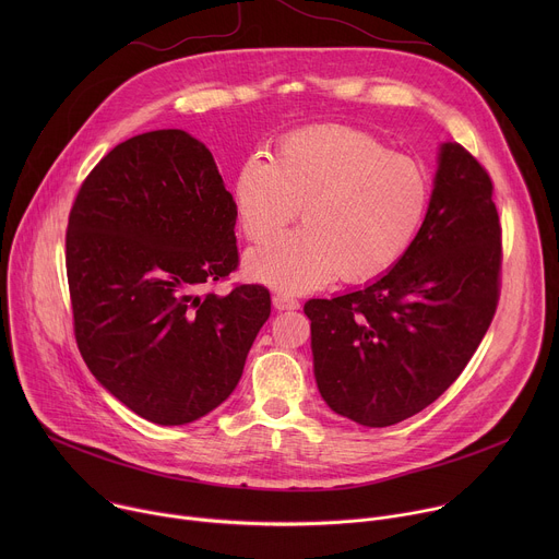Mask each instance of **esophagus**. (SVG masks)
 Wrapping results in <instances>:
<instances>
[{"label": "esophagus", "mask_w": 559, "mask_h": 559, "mask_svg": "<svg viewBox=\"0 0 559 559\" xmlns=\"http://www.w3.org/2000/svg\"><path fill=\"white\" fill-rule=\"evenodd\" d=\"M272 302H274V307H276L278 311H283V309H298V307H300V302H298L294 296H289V294H283V292L274 294Z\"/></svg>", "instance_id": "esophagus-1"}]
</instances>
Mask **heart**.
<instances>
[{"instance_id": "b5f03b06", "label": "heart", "mask_w": 559, "mask_h": 559, "mask_svg": "<svg viewBox=\"0 0 559 559\" xmlns=\"http://www.w3.org/2000/svg\"><path fill=\"white\" fill-rule=\"evenodd\" d=\"M429 181L407 156L347 126L289 132L274 158L252 152L234 179V207L254 243L278 236L300 212L305 227L252 250L250 278L281 292L371 281L414 246Z\"/></svg>"}]
</instances>
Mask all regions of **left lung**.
Listing matches in <instances>:
<instances>
[{"label": "left lung", "instance_id": "8db88e82", "mask_svg": "<svg viewBox=\"0 0 559 559\" xmlns=\"http://www.w3.org/2000/svg\"><path fill=\"white\" fill-rule=\"evenodd\" d=\"M500 270L491 177L460 143H442L407 254L362 289L305 302L313 376L330 409L389 427L438 401L493 321Z\"/></svg>", "mask_w": 559, "mask_h": 559}]
</instances>
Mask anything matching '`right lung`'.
I'll return each mask as SVG.
<instances>
[{
	"mask_svg": "<svg viewBox=\"0 0 559 559\" xmlns=\"http://www.w3.org/2000/svg\"><path fill=\"white\" fill-rule=\"evenodd\" d=\"M234 225L212 152L183 130L119 143L76 192L66 231L76 347L150 423L175 427L216 409L270 318L263 285L199 294L238 267Z\"/></svg>",
	"mask_w": 559,
	"mask_h": 559,
	"instance_id": "1",
	"label": "right lung"
}]
</instances>
